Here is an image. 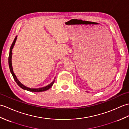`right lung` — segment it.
I'll list each match as a JSON object with an SVG mask.
<instances>
[{
    "label": "right lung",
    "instance_id": "add662e5",
    "mask_svg": "<svg viewBox=\"0 0 129 129\" xmlns=\"http://www.w3.org/2000/svg\"><path fill=\"white\" fill-rule=\"evenodd\" d=\"M17 37V36H16V37L15 38V39H14L13 43H12V44H11V47L10 48L9 55V59H8L9 66L10 70V72H11V73L12 74V75H13V78H14V80L15 81V82L17 83V84L19 85L21 88L23 89H25V90H26V91H30V92H43V91H46L48 90V89H49L50 88L52 87V86L54 84V81H55V77L54 78V79L53 81L50 83V84L46 86H44V87H41V88H32L28 87H26L25 85H23V84H22V83L19 81V80L17 79V77L15 75V74H14V71H13V67H12V61H11L12 55H13V53H12V49H13V48L14 47V45H15V44Z\"/></svg>",
    "mask_w": 129,
    "mask_h": 129
}]
</instances>
